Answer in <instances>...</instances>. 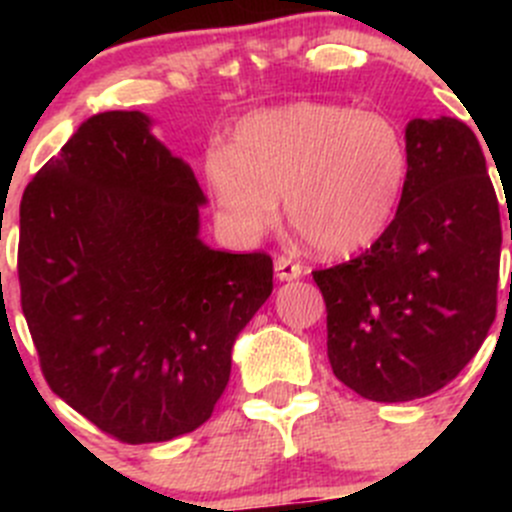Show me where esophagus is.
<instances>
[{
    "mask_svg": "<svg viewBox=\"0 0 512 512\" xmlns=\"http://www.w3.org/2000/svg\"><path fill=\"white\" fill-rule=\"evenodd\" d=\"M275 275L280 277L282 282L297 280V277H302V265H299V262H294L292 257H277Z\"/></svg>",
    "mask_w": 512,
    "mask_h": 512,
    "instance_id": "1",
    "label": "esophagus"
}]
</instances>
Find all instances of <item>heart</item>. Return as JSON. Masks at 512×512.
Masks as SVG:
<instances>
[{"instance_id": "b5f03b06", "label": "heart", "mask_w": 512, "mask_h": 512, "mask_svg": "<svg viewBox=\"0 0 512 512\" xmlns=\"http://www.w3.org/2000/svg\"><path fill=\"white\" fill-rule=\"evenodd\" d=\"M406 175V138L386 113L324 101L250 113L232 131L230 151L205 158L210 198L237 235L270 232L285 198L294 232L329 257L384 235Z\"/></svg>"}]
</instances>
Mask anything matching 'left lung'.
<instances>
[{"instance_id":"1","label":"left lung","mask_w":512,"mask_h":512,"mask_svg":"<svg viewBox=\"0 0 512 512\" xmlns=\"http://www.w3.org/2000/svg\"><path fill=\"white\" fill-rule=\"evenodd\" d=\"M406 148L404 195L384 235L354 260L312 272L334 376L384 404L456 379L498 307L503 230L476 133L458 118H414Z\"/></svg>"}]
</instances>
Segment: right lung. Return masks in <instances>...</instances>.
<instances>
[{"mask_svg":"<svg viewBox=\"0 0 512 512\" xmlns=\"http://www.w3.org/2000/svg\"><path fill=\"white\" fill-rule=\"evenodd\" d=\"M205 195L141 111L96 113L19 205V287L41 374L123 443L195 431L272 294L265 252L210 250Z\"/></svg>","mask_w":512,"mask_h":512,"instance_id":"obj_1","label":"right lung"}]
</instances>
